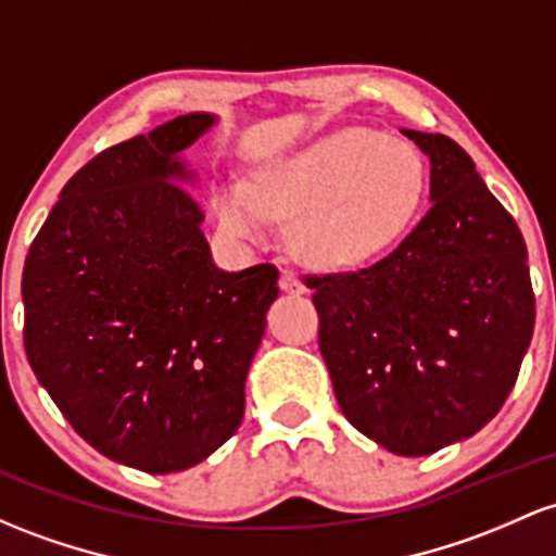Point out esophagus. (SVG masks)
I'll return each mask as SVG.
<instances>
[{
	"mask_svg": "<svg viewBox=\"0 0 556 556\" xmlns=\"http://www.w3.org/2000/svg\"><path fill=\"white\" fill-rule=\"evenodd\" d=\"M279 288L290 292V295H303V292H306V285H303L292 271H282V277H279Z\"/></svg>",
	"mask_w": 556,
	"mask_h": 556,
	"instance_id": "esophagus-1",
	"label": "esophagus"
}]
</instances>
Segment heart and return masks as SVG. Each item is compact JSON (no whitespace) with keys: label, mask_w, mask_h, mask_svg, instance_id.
Segmentation results:
<instances>
[{"label":"heart","mask_w":556,"mask_h":556,"mask_svg":"<svg viewBox=\"0 0 556 556\" xmlns=\"http://www.w3.org/2000/svg\"><path fill=\"white\" fill-rule=\"evenodd\" d=\"M427 192L425 157L404 139L345 126L255 168L248 185L213 192L227 235L258 242L292 218L303 264L343 271L380 258L417 222Z\"/></svg>","instance_id":"1"}]
</instances>
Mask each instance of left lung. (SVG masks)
Instances as JSON below:
<instances>
[{
  "mask_svg": "<svg viewBox=\"0 0 556 556\" xmlns=\"http://www.w3.org/2000/svg\"><path fill=\"white\" fill-rule=\"evenodd\" d=\"M430 157V211L362 271L308 277L334 399L399 456L475 435L504 406L535 325L528 250L472 157L404 129Z\"/></svg>",
  "mask_w": 556,
  "mask_h": 556,
  "instance_id": "8db88e82",
  "label": "left lung"
}]
</instances>
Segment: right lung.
<instances>
[{"instance_id":"1","label":"right lung","mask_w":556,"mask_h":556,"mask_svg":"<svg viewBox=\"0 0 556 556\" xmlns=\"http://www.w3.org/2000/svg\"><path fill=\"white\" fill-rule=\"evenodd\" d=\"M216 115L189 113L102 150L71 176L23 266L36 380L108 459L194 467L245 414L250 362L279 271H222L181 152Z\"/></svg>"}]
</instances>
